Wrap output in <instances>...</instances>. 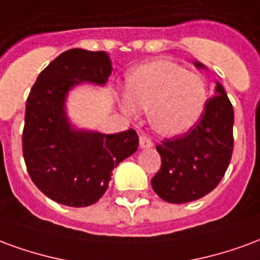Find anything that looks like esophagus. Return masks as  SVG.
Wrapping results in <instances>:
<instances>
[{
	"label": "esophagus",
	"mask_w": 260,
	"mask_h": 260,
	"mask_svg": "<svg viewBox=\"0 0 260 260\" xmlns=\"http://www.w3.org/2000/svg\"><path fill=\"white\" fill-rule=\"evenodd\" d=\"M139 146L142 147V149H149V147L153 146V142L147 138V136L142 135L139 136Z\"/></svg>",
	"instance_id": "34e87169"
}]
</instances>
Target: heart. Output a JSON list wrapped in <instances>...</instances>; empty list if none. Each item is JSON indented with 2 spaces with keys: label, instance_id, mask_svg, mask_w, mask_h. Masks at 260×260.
<instances>
[{
  "label": "heart",
  "instance_id": "b5f03b06",
  "mask_svg": "<svg viewBox=\"0 0 260 260\" xmlns=\"http://www.w3.org/2000/svg\"><path fill=\"white\" fill-rule=\"evenodd\" d=\"M209 91L201 75L170 59H154L129 75L121 96L125 113L149 110V122L157 134L178 136L192 129L206 108Z\"/></svg>",
  "mask_w": 260,
  "mask_h": 260
}]
</instances>
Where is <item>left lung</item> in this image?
I'll list each match as a JSON object with an SVG mask.
<instances>
[{
    "label": "left lung",
    "instance_id": "obj_1",
    "mask_svg": "<svg viewBox=\"0 0 260 260\" xmlns=\"http://www.w3.org/2000/svg\"><path fill=\"white\" fill-rule=\"evenodd\" d=\"M196 68H205L195 62ZM234 110L223 86L207 100L198 125L156 146L161 167L152 188L169 203H188L212 192L225 174L234 149Z\"/></svg>",
    "mask_w": 260,
    "mask_h": 260
}]
</instances>
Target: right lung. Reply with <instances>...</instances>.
<instances>
[{
    "label": "right lung",
    "mask_w": 260,
    "mask_h": 260,
    "mask_svg": "<svg viewBox=\"0 0 260 260\" xmlns=\"http://www.w3.org/2000/svg\"><path fill=\"white\" fill-rule=\"evenodd\" d=\"M111 71L107 53L72 48L43 69L26 100L22 134L26 169L35 185L61 205L96 203L107 191L114 167L138 150L134 129L113 135L76 129L65 111L74 86L106 85Z\"/></svg>",
    "instance_id": "obj_1"
}]
</instances>
